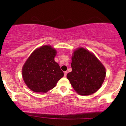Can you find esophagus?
<instances>
[{
    "instance_id": "34e87169",
    "label": "esophagus",
    "mask_w": 126,
    "mask_h": 126,
    "mask_svg": "<svg viewBox=\"0 0 126 126\" xmlns=\"http://www.w3.org/2000/svg\"><path fill=\"white\" fill-rule=\"evenodd\" d=\"M67 73H68V72H67L66 71V72H64V76H65V77H66V76Z\"/></svg>"
}]
</instances>
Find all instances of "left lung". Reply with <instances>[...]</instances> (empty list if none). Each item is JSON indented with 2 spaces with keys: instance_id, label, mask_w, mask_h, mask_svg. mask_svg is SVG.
Masks as SVG:
<instances>
[{
  "instance_id": "obj_1",
  "label": "left lung",
  "mask_w": 126,
  "mask_h": 126,
  "mask_svg": "<svg viewBox=\"0 0 126 126\" xmlns=\"http://www.w3.org/2000/svg\"><path fill=\"white\" fill-rule=\"evenodd\" d=\"M72 71L67 79L74 89L81 95L96 92L106 77V69L92 53L84 48L75 51L72 58Z\"/></svg>"
}]
</instances>
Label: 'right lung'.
Segmentation results:
<instances>
[{
  "label": "right lung",
  "instance_id": "1",
  "mask_svg": "<svg viewBox=\"0 0 126 126\" xmlns=\"http://www.w3.org/2000/svg\"><path fill=\"white\" fill-rule=\"evenodd\" d=\"M56 50L44 46L31 54L22 68L25 82L35 92H47L63 76L59 65L54 61Z\"/></svg>",
  "mask_w": 126,
  "mask_h": 126
}]
</instances>
